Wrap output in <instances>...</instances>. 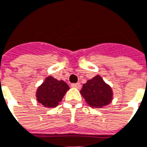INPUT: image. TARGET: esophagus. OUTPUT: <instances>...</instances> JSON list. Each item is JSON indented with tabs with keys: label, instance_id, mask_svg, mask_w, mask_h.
Segmentation results:
<instances>
[{
	"label": "esophagus",
	"instance_id": "34e87169",
	"mask_svg": "<svg viewBox=\"0 0 147 147\" xmlns=\"http://www.w3.org/2000/svg\"><path fill=\"white\" fill-rule=\"evenodd\" d=\"M71 86L72 87H74V88H80V86H81V85H80V84H79V83H77V84H71Z\"/></svg>",
	"mask_w": 147,
	"mask_h": 147
}]
</instances>
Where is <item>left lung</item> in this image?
<instances>
[{"label":"left lung","mask_w":147,"mask_h":147,"mask_svg":"<svg viewBox=\"0 0 147 147\" xmlns=\"http://www.w3.org/2000/svg\"><path fill=\"white\" fill-rule=\"evenodd\" d=\"M80 94L90 107L102 108L112 101L113 91L111 87L104 82L100 75L84 84Z\"/></svg>","instance_id":"obj_1"}]
</instances>
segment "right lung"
<instances>
[{
  "instance_id": "add662e5",
  "label": "right lung",
  "mask_w": 147,
  "mask_h": 147,
  "mask_svg": "<svg viewBox=\"0 0 147 147\" xmlns=\"http://www.w3.org/2000/svg\"><path fill=\"white\" fill-rule=\"evenodd\" d=\"M69 89L70 87L64 81L57 80L52 76H49L37 88V100L44 107H55L62 100Z\"/></svg>"
}]
</instances>
